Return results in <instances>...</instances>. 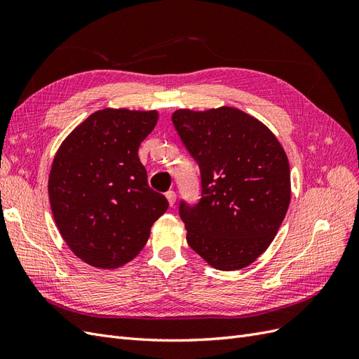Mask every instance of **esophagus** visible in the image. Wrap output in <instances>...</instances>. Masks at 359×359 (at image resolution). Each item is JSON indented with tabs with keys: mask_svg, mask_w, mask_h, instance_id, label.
I'll list each match as a JSON object with an SVG mask.
<instances>
[{
	"mask_svg": "<svg viewBox=\"0 0 359 359\" xmlns=\"http://www.w3.org/2000/svg\"><path fill=\"white\" fill-rule=\"evenodd\" d=\"M166 198H168V202H169V205H170V206L175 205V201H177V194H175V191H173V190H169V191L166 193Z\"/></svg>",
	"mask_w": 359,
	"mask_h": 359,
	"instance_id": "esophagus-1",
	"label": "esophagus"
}]
</instances>
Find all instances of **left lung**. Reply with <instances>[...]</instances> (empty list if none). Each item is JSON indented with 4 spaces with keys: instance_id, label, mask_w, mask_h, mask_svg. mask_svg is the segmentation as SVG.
<instances>
[{
    "instance_id": "1",
    "label": "left lung",
    "mask_w": 359,
    "mask_h": 359,
    "mask_svg": "<svg viewBox=\"0 0 359 359\" xmlns=\"http://www.w3.org/2000/svg\"><path fill=\"white\" fill-rule=\"evenodd\" d=\"M172 123L201 170V199L180 202L187 243L211 266L240 269L273 243L290 202V169L271 130L235 107L180 109Z\"/></svg>"
}]
</instances>
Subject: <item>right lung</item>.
I'll return each instance as SVG.
<instances>
[{"label": "right lung", "mask_w": 359, "mask_h": 359, "mask_svg": "<svg viewBox=\"0 0 359 359\" xmlns=\"http://www.w3.org/2000/svg\"><path fill=\"white\" fill-rule=\"evenodd\" d=\"M157 119V111H97L53 158L48 184L53 219L72 252L91 266L130 262L168 210V199L148 186L137 156Z\"/></svg>", "instance_id": "add662e5"}]
</instances>
